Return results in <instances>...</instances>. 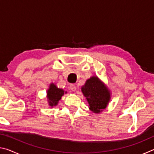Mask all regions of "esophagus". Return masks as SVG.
<instances>
[{
  "label": "esophagus",
  "mask_w": 154,
  "mask_h": 154,
  "mask_svg": "<svg viewBox=\"0 0 154 154\" xmlns=\"http://www.w3.org/2000/svg\"><path fill=\"white\" fill-rule=\"evenodd\" d=\"M70 90H71V91H72V92H75L77 90V88L76 86H75V84H71V85H70Z\"/></svg>",
  "instance_id": "obj_1"
}]
</instances>
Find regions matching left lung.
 <instances>
[{
	"mask_svg": "<svg viewBox=\"0 0 154 154\" xmlns=\"http://www.w3.org/2000/svg\"><path fill=\"white\" fill-rule=\"evenodd\" d=\"M82 92L89 104V109L95 113L103 111L110 101V90L96 76L90 77L85 82Z\"/></svg>",
	"mask_w": 154,
	"mask_h": 154,
	"instance_id": "1",
	"label": "left lung"
}]
</instances>
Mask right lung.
Listing matches in <instances>:
<instances>
[{
    "label": "right lung",
    "instance_id": "add662e5",
    "mask_svg": "<svg viewBox=\"0 0 154 154\" xmlns=\"http://www.w3.org/2000/svg\"><path fill=\"white\" fill-rule=\"evenodd\" d=\"M66 93V92H64V90L58 88L54 83H51L47 92V98H48L49 105L51 107L56 106L62 96Z\"/></svg>",
    "mask_w": 154,
    "mask_h": 154
}]
</instances>
